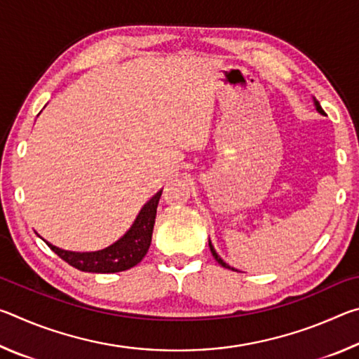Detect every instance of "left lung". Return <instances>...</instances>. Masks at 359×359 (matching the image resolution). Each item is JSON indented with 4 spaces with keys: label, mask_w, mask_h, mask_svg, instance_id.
I'll use <instances>...</instances> for the list:
<instances>
[{
    "label": "left lung",
    "mask_w": 359,
    "mask_h": 359,
    "mask_svg": "<svg viewBox=\"0 0 359 359\" xmlns=\"http://www.w3.org/2000/svg\"><path fill=\"white\" fill-rule=\"evenodd\" d=\"M315 106H317V111H318L320 114H325V111H323V109H321V106H320V102H318V101H315ZM209 247H210V252H212V255H214V258L217 259V263H218V264H222L223 267H226V269H233V267H229L226 263H224V261H223L220 257H218L217 252H215V248H214V245H212V242H210V241H209Z\"/></svg>",
    "instance_id": "8db88e82"
}]
</instances>
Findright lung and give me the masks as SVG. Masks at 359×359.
Listing matches in <instances>:
<instances>
[{"label":"right lung","instance_id":"add662e5","mask_svg":"<svg viewBox=\"0 0 359 359\" xmlns=\"http://www.w3.org/2000/svg\"><path fill=\"white\" fill-rule=\"evenodd\" d=\"M160 196L161 190L144 205L141 212H139L136 222L133 223L128 233L115 242V244L104 248V250L79 253L62 250V248H57L55 245L48 244V242L47 245L50 247L60 258L65 259L66 263L76 267L79 271L111 274V272H121L130 269V267L141 263V259L149 250Z\"/></svg>","mask_w":359,"mask_h":359}]
</instances>
